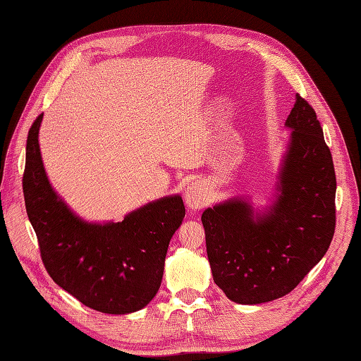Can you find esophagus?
<instances>
[{
    "mask_svg": "<svg viewBox=\"0 0 361 361\" xmlns=\"http://www.w3.org/2000/svg\"><path fill=\"white\" fill-rule=\"evenodd\" d=\"M207 198H209L207 188L201 181L190 183L186 192H184V202H186V206L193 212L204 207Z\"/></svg>",
    "mask_w": 361,
    "mask_h": 361,
    "instance_id": "obj_1",
    "label": "esophagus"
}]
</instances>
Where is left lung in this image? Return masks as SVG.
Here are the masks:
<instances>
[{
  "label": "left lung",
  "mask_w": 361,
  "mask_h": 361,
  "mask_svg": "<svg viewBox=\"0 0 361 361\" xmlns=\"http://www.w3.org/2000/svg\"><path fill=\"white\" fill-rule=\"evenodd\" d=\"M270 202L233 197L201 215L214 281L241 305L293 291L325 256L336 228V172L316 111L295 94Z\"/></svg>",
  "instance_id": "obj_1"
}]
</instances>
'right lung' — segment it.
<instances>
[{
	"label": "right lung",
	"instance_id": "obj_1",
	"mask_svg": "<svg viewBox=\"0 0 361 361\" xmlns=\"http://www.w3.org/2000/svg\"><path fill=\"white\" fill-rule=\"evenodd\" d=\"M42 116L27 137L23 190L45 269L88 308L105 314L145 308L160 288L171 238L186 215L181 197L147 202L120 223L80 218L45 172L38 140Z\"/></svg>",
	"mask_w": 361,
	"mask_h": 361
}]
</instances>
